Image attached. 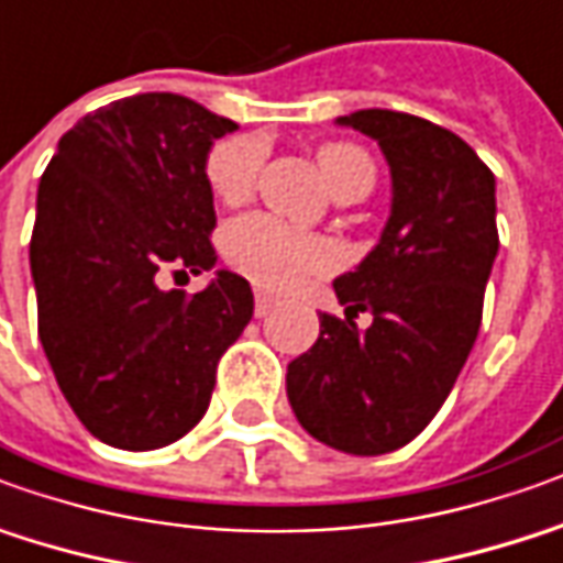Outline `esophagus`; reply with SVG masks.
<instances>
[{"label":"esophagus","instance_id":"1","mask_svg":"<svg viewBox=\"0 0 563 563\" xmlns=\"http://www.w3.org/2000/svg\"><path fill=\"white\" fill-rule=\"evenodd\" d=\"M275 300L273 294H266V290H257V297H254V312H257V319H263V316H269L275 309Z\"/></svg>","mask_w":563,"mask_h":563}]
</instances>
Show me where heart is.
Instances as JSON below:
<instances>
[{
	"instance_id": "b5f03b06",
	"label": "heart",
	"mask_w": 563,
	"mask_h": 563,
	"mask_svg": "<svg viewBox=\"0 0 563 563\" xmlns=\"http://www.w3.org/2000/svg\"><path fill=\"white\" fill-rule=\"evenodd\" d=\"M316 158H319L321 180L333 196L340 192L367 196L377 180V165L358 143H321ZM260 168H263V143L247 134H230L211 146L205 158V180L220 205L235 208L254 196ZM223 254L239 273L273 290L300 288L331 263V251L319 235L288 227L285 220L269 214H244L232 220L223 232Z\"/></svg>"
}]
</instances>
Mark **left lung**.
I'll use <instances>...</instances> for the list:
<instances>
[{"label":"left lung","instance_id":"8db88e82","mask_svg":"<svg viewBox=\"0 0 563 563\" xmlns=\"http://www.w3.org/2000/svg\"><path fill=\"white\" fill-rule=\"evenodd\" d=\"M393 170V217L355 273L333 282L346 319L321 312L312 349L288 364V401L333 451L377 456L432 422L482 328L499 251L494 170L463 137L395 110L343 115ZM358 311L375 319L354 324Z\"/></svg>","mask_w":563,"mask_h":563}]
</instances>
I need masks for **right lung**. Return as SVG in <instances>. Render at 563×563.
Returning <instances> with one entry per match:
<instances>
[{"mask_svg":"<svg viewBox=\"0 0 563 563\" xmlns=\"http://www.w3.org/2000/svg\"><path fill=\"white\" fill-rule=\"evenodd\" d=\"M235 128L168 91L112 100L69 128L38 180V340L73 413L103 444L156 451L184 438L254 316L235 273L192 297L158 288L165 273L214 266L205 158Z\"/></svg>","mask_w":563,"mask_h":563,"instance_id":"add662e5","label":"right lung"}]
</instances>
